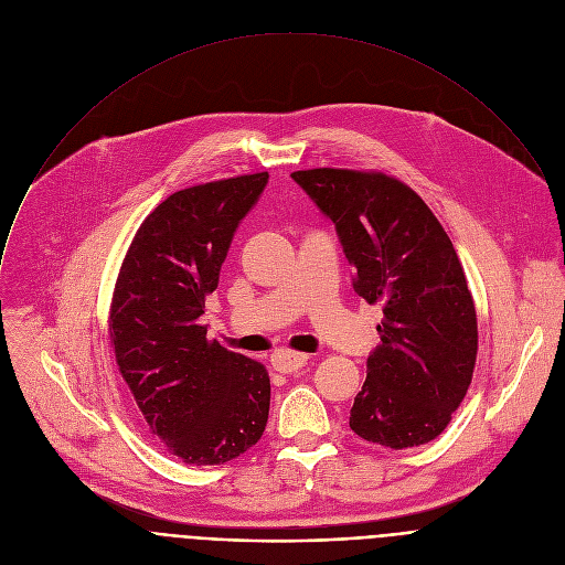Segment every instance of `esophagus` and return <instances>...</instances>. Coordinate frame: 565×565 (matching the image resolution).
I'll return each mask as SVG.
<instances>
[{
    "instance_id": "obj_1",
    "label": "esophagus",
    "mask_w": 565,
    "mask_h": 565,
    "mask_svg": "<svg viewBox=\"0 0 565 565\" xmlns=\"http://www.w3.org/2000/svg\"><path fill=\"white\" fill-rule=\"evenodd\" d=\"M273 366L279 371V373H292V371H299L306 362H308V355L306 353H297V351H288V349H281L277 353H273Z\"/></svg>"
}]
</instances>
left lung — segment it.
<instances>
[{"label":"left lung","instance_id":"8db88e82","mask_svg":"<svg viewBox=\"0 0 565 565\" xmlns=\"http://www.w3.org/2000/svg\"><path fill=\"white\" fill-rule=\"evenodd\" d=\"M290 177L335 223L355 292L384 315L351 429L391 449L438 438L471 384L478 351L476 308L451 238L409 185L382 172Z\"/></svg>","mask_w":565,"mask_h":565}]
</instances>
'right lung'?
Instances as JSON below:
<instances>
[{"label": "right lung", "mask_w": 565, "mask_h": 565, "mask_svg": "<svg viewBox=\"0 0 565 565\" xmlns=\"http://www.w3.org/2000/svg\"><path fill=\"white\" fill-rule=\"evenodd\" d=\"M268 172L174 192L138 227L122 259L109 333L149 431L188 465H223L262 438L270 377L262 362L207 340L199 317L232 236Z\"/></svg>", "instance_id": "obj_1"}]
</instances>
